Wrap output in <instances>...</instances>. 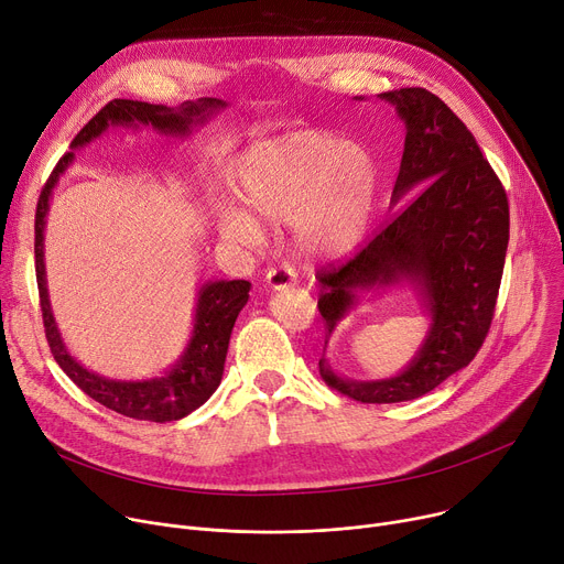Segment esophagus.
<instances>
[{"instance_id":"34e87169","label":"esophagus","mask_w":564,"mask_h":564,"mask_svg":"<svg viewBox=\"0 0 564 564\" xmlns=\"http://www.w3.org/2000/svg\"><path fill=\"white\" fill-rule=\"evenodd\" d=\"M267 284L273 289V291H282L286 286H295L297 284V275L293 273V269L289 267H280V269H271L267 273Z\"/></svg>"}]
</instances>
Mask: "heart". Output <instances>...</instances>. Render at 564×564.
Masks as SVG:
<instances>
[{"mask_svg":"<svg viewBox=\"0 0 564 564\" xmlns=\"http://www.w3.org/2000/svg\"><path fill=\"white\" fill-rule=\"evenodd\" d=\"M241 207L218 209L225 237L248 246L267 239L268 225H293L295 248L312 259H337L364 237L376 209L373 154L318 131L259 143L235 171Z\"/></svg>","mask_w":564,"mask_h":564,"instance_id":"obj_1","label":"heart"}]
</instances>
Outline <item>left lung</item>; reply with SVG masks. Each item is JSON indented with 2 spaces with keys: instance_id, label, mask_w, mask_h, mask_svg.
Wrapping results in <instances>:
<instances>
[{
  "instance_id": "left-lung-1",
  "label": "left lung",
  "mask_w": 564,
  "mask_h": 564,
  "mask_svg": "<svg viewBox=\"0 0 564 564\" xmlns=\"http://www.w3.org/2000/svg\"><path fill=\"white\" fill-rule=\"evenodd\" d=\"M405 124L393 218L350 261L321 271L323 380L359 403H403L433 391L480 350L499 295L510 239L508 197L476 139L425 88L378 95ZM364 99V97H357ZM410 288L429 318L426 337L395 377L355 381L326 361L336 325L367 294Z\"/></svg>"
}]
</instances>
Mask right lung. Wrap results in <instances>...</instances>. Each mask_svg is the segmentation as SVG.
I'll list each match as a JSON object with an SVG mask.
<instances>
[{
  "mask_svg": "<svg viewBox=\"0 0 564 564\" xmlns=\"http://www.w3.org/2000/svg\"><path fill=\"white\" fill-rule=\"evenodd\" d=\"M225 109L227 102L218 97H197L177 107L139 102V99H113L75 137L70 143L73 152L63 154L41 193L36 207V248H33V252H36V280L47 344L58 367L84 393H88L99 405L129 419L156 423L177 421L209 401V395L223 380L231 327H235L239 312L248 303L252 284L248 280H209L200 284L195 293L188 337L177 357H173L163 371L145 378H109L90 371L65 346L52 312L45 271V225L52 193L65 171L73 165L75 150H82L107 134L111 127H152L161 137L188 139L193 129L205 127Z\"/></svg>",
  "mask_w": 564,
  "mask_h": 564,
  "instance_id": "1",
  "label": "right lung"
}]
</instances>
